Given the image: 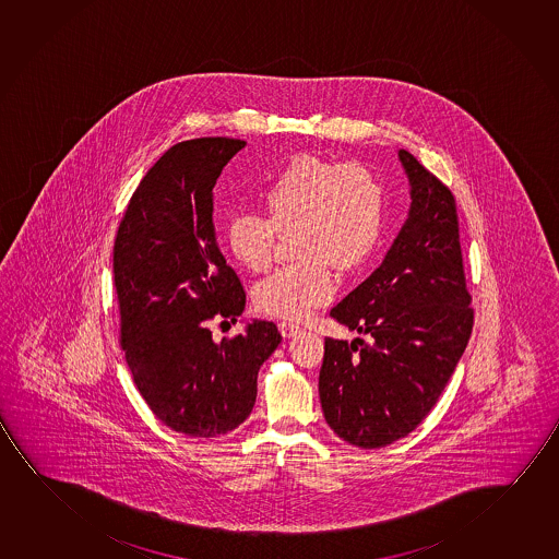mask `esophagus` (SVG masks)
Listing matches in <instances>:
<instances>
[{"label":"esophagus","instance_id":"34e87169","mask_svg":"<svg viewBox=\"0 0 559 559\" xmlns=\"http://www.w3.org/2000/svg\"><path fill=\"white\" fill-rule=\"evenodd\" d=\"M278 331H281L284 338H293V336L300 335L301 326L294 323V321H281Z\"/></svg>","mask_w":559,"mask_h":559}]
</instances>
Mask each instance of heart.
<instances>
[{
	"label": "heart",
	"mask_w": 559,
	"mask_h": 559,
	"mask_svg": "<svg viewBox=\"0 0 559 559\" xmlns=\"http://www.w3.org/2000/svg\"><path fill=\"white\" fill-rule=\"evenodd\" d=\"M266 218L238 215L226 226V248L241 266L261 273L273 261L274 230L296 234L294 265L255 286L259 311L281 319L308 318L333 298L343 273L360 269L378 248L385 223V193L378 176L361 164L326 163L296 156L261 193Z\"/></svg>",
	"instance_id": "1"
}]
</instances>
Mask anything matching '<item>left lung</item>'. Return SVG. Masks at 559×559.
I'll return each mask as SVG.
<instances>
[{"instance_id": "obj_1", "label": "left lung", "mask_w": 559, "mask_h": 559, "mask_svg": "<svg viewBox=\"0 0 559 559\" xmlns=\"http://www.w3.org/2000/svg\"><path fill=\"white\" fill-rule=\"evenodd\" d=\"M411 209L381 265L331 310L370 343L325 338L319 399L338 438L376 449L416 430L473 333L455 199L408 151Z\"/></svg>"}]
</instances>
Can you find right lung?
<instances>
[{
    "label": "right lung",
    "mask_w": 559,
    "mask_h": 559,
    "mask_svg": "<svg viewBox=\"0 0 559 559\" xmlns=\"http://www.w3.org/2000/svg\"><path fill=\"white\" fill-rule=\"evenodd\" d=\"M241 139L170 146L129 199L114 241L121 346L156 418L191 438H216L248 418L258 373L283 341L273 321L215 343L211 321L236 323L246 293L226 265L213 223V188Z\"/></svg>",
    "instance_id": "1"
}]
</instances>
